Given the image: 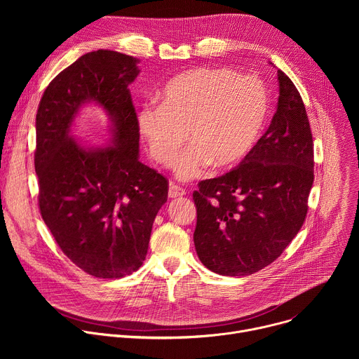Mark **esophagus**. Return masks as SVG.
Returning a JSON list of instances; mask_svg holds the SVG:
<instances>
[{
	"label": "esophagus",
	"mask_w": 359,
	"mask_h": 359,
	"mask_svg": "<svg viewBox=\"0 0 359 359\" xmlns=\"http://www.w3.org/2000/svg\"><path fill=\"white\" fill-rule=\"evenodd\" d=\"M184 194H186V190L183 187H180V186L175 184V183L170 184V187H169V197L176 198V197H182Z\"/></svg>",
	"instance_id": "obj_1"
}]
</instances>
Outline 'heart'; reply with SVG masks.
Wrapping results in <instances>:
<instances>
[{"instance_id": "b5f03b06", "label": "heart", "mask_w": 359, "mask_h": 359, "mask_svg": "<svg viewBox=\"0 0 359 359\" xmlns=\"http://www.w3.org/2000/svg\"><path fill=\"white\" fill-rule=\"evenodd\" d=\"M269 115V95L262 81L229 68H197L170 79L161 105L146 104L137 129L150 156L170 166L186 142L191 144L176 162V175L191 179L209 163L229 169L247 156L259 140Z\"/></svg>"}]
</instances>
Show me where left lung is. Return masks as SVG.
Here are the masks:
<instances>
[{
  "label": "left lung",
  "instance_id": "8db88e82",
  "mask_svg": "<svg viewBox=\"0 0 359 359\" xmlns=\"http://www.w3.org/2000/svg\"><path fill=\"white\" fill-rule=\"evenodd\" d=\"M277 76V112L267 132L237 168L200 182L193 191L197 255L222 276H250L270 266L309 212L313 133L295 85L280 69Z\"/></svg>",
  "mask_w": 359,
  "mask_h": 359
}]
</instances>
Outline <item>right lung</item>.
I'll return each mask as SVG.
<instances>
[{
  "label": "right lung",
  "mask_w": 359,
  "mask_h": 359,
  "mask_svg": "<svg viewBox=\"0 0 359 359\" xmlns=\"http://www.w3.org/2000/svg\"><path fill=\"white\" fill-rule=\"evenodd\" d=\"M139 61L109 49L82 55L46 86L36 111L41 216L67 257L96 278H122L144 262L168 179L139 161L129 83ZM96 101L114 123L113 144L85 148L69 136L79 107Z\"/></svg>",
  "instance_id": "add662e5"
}]
</instances>
